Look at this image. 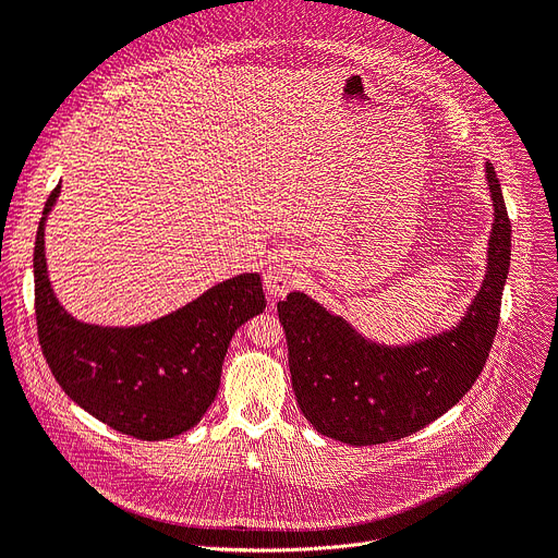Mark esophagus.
Listing matches in <instances>:
<instances>
[{
  "mask_svg": "<svg viewBox=\"0 0 558 558\" xmlns=\"http://www.w3.org/2000/svg\"><path fill=\"white\" fill-rule=\"evenodd\" d=\"M301 262L292 253H282L274 257V262L266 266L264 271V284L274 296H284L299 280Z\"/></svg>",
  "mask_w": 558,
  "mask_h": 558,
  "instance_id": "34e87169",
  "label": "esophagus"
}]
</instances>
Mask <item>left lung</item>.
Instances as JSON below:
<instances>
[{"label": "left lung", "instance_id": "left-lung-1", "mask_svg": "<svg viewBox=\"0 0 558 558\" xmlns=\"http://www.w3.org/2000/svg\"><path fill=\"white\" fill-rule=\"evenodd\" d=\"M486 175L495 207L488 271L451 330L387 347L303 292L278 303L299 408L326 438L353 447L401 440L442 417L483 372L511 266V221L493 163Z\"/></svg>", "mask_w": 558, "mask_h": 558}]
</instances>
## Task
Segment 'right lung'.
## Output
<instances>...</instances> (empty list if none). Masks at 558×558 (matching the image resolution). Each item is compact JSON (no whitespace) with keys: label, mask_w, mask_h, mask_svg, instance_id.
<instances>
[{"label":"right lung","mask_w":558,"mask_h":558,"mask_svg":"<svg viewBox=\"0 0 558 558\" xmlns=\"http://www.w3.org/2000/svg\"><path fill=\"white\" fill-rule=\"evenodd\" d=\"M45 203L36 246V324L43 355L63 392L95 420L136 440H168L196 426L216 399L234 330L266 307L259 274L214 284L150 324L118 328L77 322L54 296L45 262Z\"/></svg>","instance_id":"1"}]
</instances>
